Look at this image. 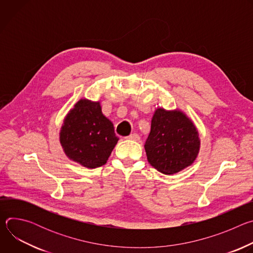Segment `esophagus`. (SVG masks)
Masks as SVG:
<instances>
[{"mask_svg": "<svg viewBox=\"0 0 253 253\" xmlns=\"http://www.w3.org/2000/svg\"><path fill=\"white\" fill-rule=\"evenodd\" d=\"M127 139L133 140V141H139V140H140V136H139L137 133H133V134L129 135V136L127 137Z\"/></svg>", "mask_w": 253, "mask_h": 253, "instance_id": "1", "label": "esophagus"}]
</instances>
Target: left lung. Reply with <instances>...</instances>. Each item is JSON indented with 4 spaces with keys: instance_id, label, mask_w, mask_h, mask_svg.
Segmentation results:
<instances>
[{
    "instance_id": "left-lung-1",
    "label": "left lung",
    "mask_w": 253,
    "mask_h": 253,
    "mask_svg": "<svg viewBox=\"0 0 253 253\" xmlns=\"http://www.w3.org/2000/svg\"><path fill=\"white\" fill-rule=\"evenodd\" d=\"M144 148L151 166L163 174H175L195 161L200 148L198 131L182 111L158 108Z\"/></svg>"
}]
</instances>
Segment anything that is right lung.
I'll list each match as a JSON object with an SVG mask.
<instances>
[{
  "label": "right lung",
  "mask_w": 253,
  "mask_h": 253,
  "mask_svg": "<svg viewBox=\"0 0 253 253\" xmlns=\"http://www.w3.org/2000/svg\"><path fill=\"white\" fill-rule=\"evenodd\" d=\"M119 138L100 102L79 100L64 119L60 143L67 157L87 168L104 165Z\"/></svg>",
  "instance_id": "add662e5"
}]
</instances>
